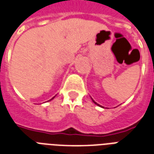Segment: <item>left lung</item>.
<instances>
[{
  "instance_id": "obj_1",
  "label": "left lung",
  "mask_w": 154,
  "mask_h": 154,
  "mask_svg": "<svg viewBox=\"0 0 154 154\" xmlns=\"http://www.w3.org/2000/svg\"><path fill=\"white\" fill-rule=\"evenodd\" d=\"M93 102H94V103H96V104H97V103H96V102H95V101H94V100H93ZM97 105H99V104H97ZM99 106H100V105H99Z\"/></svg>"
}]
</instances>
